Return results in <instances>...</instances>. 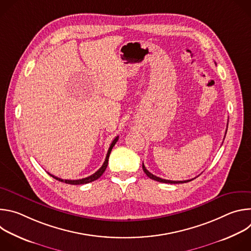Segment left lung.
Returning <instances> with one entry per match:
<instances>
[{
    "mask_svg": "<svg viewBox=\"0 0 251 251\" xmlns=\"http://www.w3.org/2000/svg\"><path fill=\"white\" fill-rule=\"evenodd\" d=\"M142 166H143V171L145 172V174H146L150 178H152V180H154V181L160 182V183H166V184H184V183H188V182L192 181V180H187V181H169V180H165V178H161V177H159V176H154L153 174H151V173L145 168L144 164H143Z\"/></svg>",
    "mask_w": 251,
    "mask_h": 251,
    "instance_id": "left-lung-1",
    "label": "left lung"
}]
</instances>
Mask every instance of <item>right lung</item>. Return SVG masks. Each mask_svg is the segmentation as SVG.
I'll return each mask as SVG.
<instances>
[{
    "mask_svg": "<svg viewBox=\"0 0 251 251\" xmlns=\"http://www.w3.org/2000/svg\"><path fill=\"white\" fill-rule=\"evenodd\" d=\"M118 138H119V137L117 136V137L112 141L111 145H110V147H109V149H108V152H107V155H106V158H105V161H104L103 165H102L101 168H100L97 172H95L93 175H91V176H87V177L79 178V180H62V178L57 177V176H53V175H51V174L49 173L50 176H51L52 177H54L55 180H57V181H60V182H62V183L69 184V185H83V184H88V183H90V182H93V181L97 180V178H99V177L102 176V174L104 173V171L106 170L107 165H108V159H109L111 150H112V148L114 147V145L116 144V142L118 141Z\"/></svg>",
    "mask_w": 251,
    "mask_h": 251,
    "instance_id": "obj_1",
    "label": "right lung"
}]
</instances>
